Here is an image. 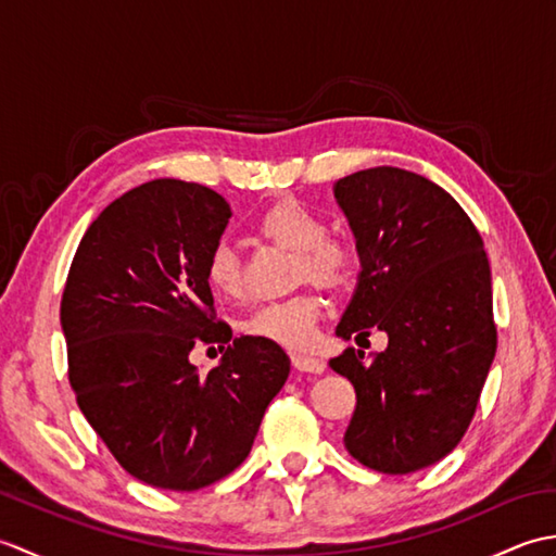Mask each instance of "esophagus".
I'll return each instance as SVG.
<instances>
[{"label":"esophagus","mask_w":556,"mask_h":556,"mask_svg":"<svg viewBox=\"0 0 556 556\" xmlns=\"http://www.w3.org/2000/svg\"><path fill=\"white\" fill-rule=\"evenodd\" d=\"M293 368L299 372H313V375H323L325 372V361L313 358V356H293L291 358Z\"/></svg>","instance_id":"1"}]
</instances>
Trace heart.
<instances>
[{"instance_id": "heart-1", "label": "heart", "mask_w": 556, "mask_h": 556, "mask_svg": "<svg viewBox=\"0 0 556 556\" xmlns=\"http://www.w3.org/2000/svg\"><path fill=\"white\" fill-rule=\"evenodd\" d=\"M260 231L269 239L299 253L301 271L323 285H337L349 275L346 248L327 239L325 219L299 200H281L260 217ZM207 287L224 299H239L243 291L241 260L229 241H217L205 260ZM323 315V301L311 293H301L287 301L260 305L243 320L248 337L275 341L279 346L305 351L317 337V323Z\"/></svg>"}]
</instances>
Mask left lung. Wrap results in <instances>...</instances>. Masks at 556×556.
<instances>
[{"mask_svg": "<svg viewBox=\"0 0 556 556\" xmlns=\"http://www.w3.org/2000/svg\"><path fill=\"white\" fill-rule=\"evenodd\" d=\"M334 198L361 260L337 337L377 327L389 339L370 363L353 349L329 361L356 389L344 444L380 473H416L460 442L497 351L485 245L420 174L363 169L339 179Z\"/></svg>", "mask_w": 556, "mask_h": 556, "instance_id": "left-lung-1", "label": "left lung"}]
</instances>
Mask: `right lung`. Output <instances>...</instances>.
<instances>
[{
  "mask_svg": "<svg viewBox=\"0 0 556 556\" xmlns=\"http://www.w3.org/2000/svg\"><path fill=\"white\" fill-rule=\"evenodd\" d=\"M231 217L207 186L155 179L116 198L80 239L62 299L68 382L126 473L193 492L251 454L291 361L275 341L215 323L205 260ZM227 343L219 366L187 361Z\"/></svg>",
  "mask_w": 556,
  "mask_h": 556,
  "instance_id": "obj_1",
  "label": "right lung"
}]
</instances>
